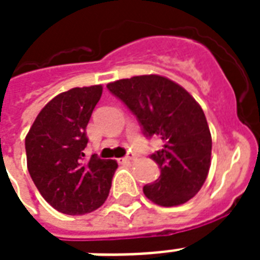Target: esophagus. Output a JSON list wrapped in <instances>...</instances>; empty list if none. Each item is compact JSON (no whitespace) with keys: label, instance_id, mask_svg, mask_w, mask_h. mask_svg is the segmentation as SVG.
Instances as JSON below:
<instances>
[{"label":"esophagus","instance_id":"1","mask_svg":"<svg viewBox=\"0 0 260 260\" xmlns=\"http://www.w3.org/2000/svg\"><path fill=\"white\" fill-rule=\"evenodd\" d=\"M132 160H135L134 154H128L126 156H124V158H122V162H132Z\"/></svg>","mask_w":260,"mask_h":260}]
</instances>
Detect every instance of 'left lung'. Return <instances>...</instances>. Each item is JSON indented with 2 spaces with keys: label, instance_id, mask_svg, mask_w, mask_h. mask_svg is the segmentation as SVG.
Segmentation results:
<instances>
[{
  "label": "left lung",
  "instance_id": "left-lung-1",
  "mask_svg": "<svg viewBox=\"0 0 260 260\" xmlns=\"http://www.w3.org/2000/svg\"><path fill=\"white\" fill-rule=\"evenodd\" d=\"M138 117L147 138L163 148L151 155L160 175L143 191L160 206L182 205L204 185L210 167L212 136L204 110L181 85L162 75H138L106 85Z\"/></svg>",
  "mask_w": 260,
  "mask_h": 260
}]
</instances>
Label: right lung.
Listing matches in <instances>:
<instances>
[{"label": "right lung", "instance_id": "1", "mask_svg": "<svg viewBox=\"0 0 260 260\" xmlns=\"http://www.w3.org/2000/svg\"><path fill=\"white\" fill-rule=\"evenodd\" d=\"M101 85L74 87L47 104L25 138L26 166L43 198L70 216L98 209L109 196L116 160L85 159L86 126Z\"/></svg>", "mask_w": 260, "mask_h": 260}]
</instances>
